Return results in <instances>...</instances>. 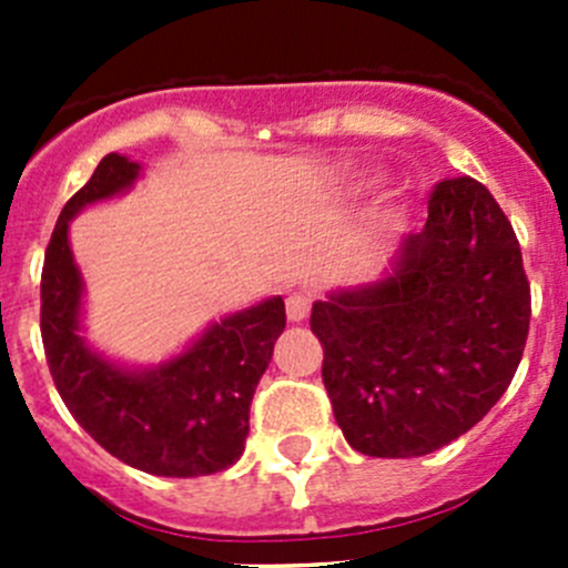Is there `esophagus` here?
I'll list each match as a JSON object with an SVG mask.
<instances>
[{"instance_id": "34e87169", "label": "esophagus", "mask_w": 568, "mask_h": 568, "mask_svg": "<svg viewBox=\"0 0 568 568\" xmlns=\"http://www.w3.org/2000/svg\"><path fill=\"white\" fill-rule=\"evenodd\" d=\"M311 305H313V296L305 294V291H294V294H288V300H285L288 321H294V324L305 321L307 313H311Z\"/></svg>"}]
</instances>
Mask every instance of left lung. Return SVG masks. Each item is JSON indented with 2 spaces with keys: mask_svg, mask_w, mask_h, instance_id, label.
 Masks as SVG:
<instances>
[{
  "mask_svg": "<svg viewBox=\"0 0 568 568\" xmlns=\"http://www.w3.org/2000/svg\"><path fill=\"white\" fill-rule=\"evenodd\" d=\"M530 326L517 233L475 178L432 189L395 272L316 302L321 379L354 450L426 456L467 434L508 390Z\"/></svg>",
  "mask_w": 568,
  "mask_h": 568,
  "instance_id": "8db88e82",
  "label": "left lung"
}]
</instances>
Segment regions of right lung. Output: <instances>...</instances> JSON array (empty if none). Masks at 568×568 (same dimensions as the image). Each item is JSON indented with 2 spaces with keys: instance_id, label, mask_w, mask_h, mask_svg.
<instances>
[{
  "instance_id": "obj_1",
  "label": "right lung",
  "mask_w": 568,
  "mask_h": 568,
  "mask_svg": "<svg viewBox=\"0 0 568 568\" xmlns=\"http://www.w3.org/2000/svg\"><path fill=\"white\" fill-rule=\"evenodd\" d=\"M136 175L140 164L109 153L60 211L40 274L45 363L68 412L114 459L164 478L222 473L244 450L252 393L285 329V302L274 296L216 321L159 368L125 371L90 352L79 335L82 277L68 222L131 189Z\"/></svg>"
}]
</instances>
